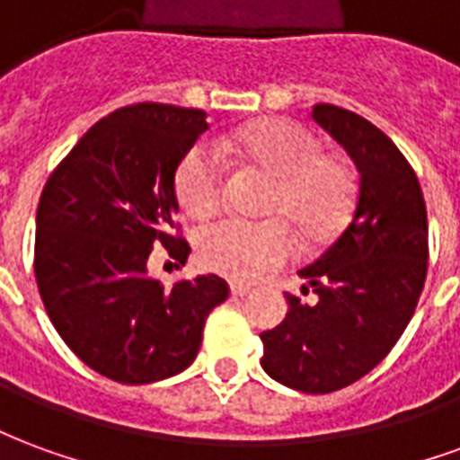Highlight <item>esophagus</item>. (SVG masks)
Segmentation results:
<instances>
[{
    "label": "esophagus",
    "mask_w": 460,
    "mask_h": 460,
    "mask_svg": "<svg viewBox=\"0 0 460 460\" xmlns=\"http://www.w3.org/2000/svg\"><path fill=\"white\" fill-rule=\"evenodd\" d=\"M231 293L243 298V296H249L251 293V286H246V283H231Z\"/></svg>",
    "instance_id": "obj_1"
}]
</instances>
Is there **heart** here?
Wrapping results in <instances>:
<instances>
[{"label":"heart","instance_id":"heart-1","mask_svg":"<svg viewBox=\"0 0 460 460\" xmlns=\"http://www.w3.org/2000/svg\"><path fill=\"white\" fill-rule=\"evenodd\" d=\"M239 157L276 177L269 214L283 217L308 243L332 239L349 217L355 184L345 164L325 157L320 140L288 120H253L219 140L191 145L174 167V194L194 219H207L224 199V157ZM201 263L236 280H253L290 256L280 221L221 219L197 239Z\"/></svg>","mask_w":460,"mask_h":460}]
</instances>
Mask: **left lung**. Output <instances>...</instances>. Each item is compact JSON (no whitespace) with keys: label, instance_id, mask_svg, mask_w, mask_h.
<instances>
[{"label":"left lung","instance_id":"8db88e82","mask_svg":"<svg viewBox=\"0 0 460 460\" xmlns=\"http://www.w3.org/2000/svg\"><path fill=\"white\" fill-rule=\"evenodd\" d=\"M313 120L355 162L359 191L338 241L298 270L318 300L286 296V320L261 332V367L290 389L328 394L375 369L402 338L424 290L429 226L414 170L385 132L338 105H313Z\"/></svg>","mask_w":460,"mask_h":460}]
</instances>
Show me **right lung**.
<instances>
[{"label":"right lung","instance_id":"obj_1","mask_svg":"<svg viewBox=\"0 0 460 460\" xmlns=\"http://www.w3.org/2000/svg\"><path fill=\"white\" fill-rule=\"evenodd\" d=\"M207 113L164 103L115 111L85 132L49 177L36 209L34 270L56 332L98 375L150 385L199 352L204 320L229 298L214 273L164 288L147 276L172 239L174 167L207 130Z\"/></svg>","mask_w":460,"mask_h":460}]
</instances>
